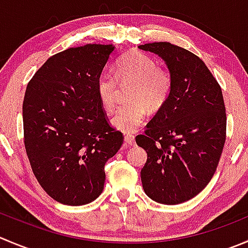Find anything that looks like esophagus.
<instances>
[{"mask_svg":"<svg viewBox=\"0 0 248 248\" xmlns=\"http://www.w3.org/2000/svg\"><path fill=\"white\" fill-rule=\"evenodd\" d=\"M124 143H126L128 146L134 145V136H133V134H126V136H124Z\"/></svg>","mask_w":248,"mask_h":248,"instance_id":"34e87169","label":"esophagus"}]
</instances>
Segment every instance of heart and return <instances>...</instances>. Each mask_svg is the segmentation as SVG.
Segmentation results:
<instances>
[{
    "instance_id": "1",
    "label": "heart",
    "mask_w": 248,
    "mask_h": 248,
    "mask_svg": "<svg viewBox=\"0 0 248 248\" xmlns=\"http://www.w3.org/2000/svg\"><path fill=\"white\" fill-rule=\"evenodd\" d=\"M119 82L122 85L133 83L129 91L132 103L120 107L111 119L112 127L124 133L137 131L145 120L148 109L160 110L172 92L170 74L158 68L153 58L137 50L120 58L116 76L108 71L98 76L97 94L107 111H111L116 105Z\"/></svg>"
}]
</instances>
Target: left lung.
<instances>
[{
  "label": "left lung",
  "instance_id": "8db88e82",
  "mask_svg": "<svg viewBox=\"0 0 248 248\" xmlns=\"http://www.w3.org/2000/svg\"><path fill=\"white\" fill-rule=\"evenodd\" d=\"M165 60L172 78L166 104L136 141L148 154L141 184L151 200L178 205L206 188L217 170L227 132L222 88L202 60L170 42L139 46Z\"/></svg>",
  "mask_w": 248,
  "mask_h": 248
}]
</instances>
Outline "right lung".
<instances>
[{
    "label": "right lung",
    "mask_w": 248,
    "mask_h": 248,
    "mask_svg": "<svg viewBox=\"0 0 248 248\" xmlns=\"http://www.w3.org/2000/svg\"><path fill=\"white\" fill-rule=\"evenodd\" d=\"M114 49L94 43L57 53L26 87V154L43 190L64 205H86L102 194L105 163L124 141L97 94V78Z\"/></svg>",
    "instance_id": "add662e5"
}]
</instances>
